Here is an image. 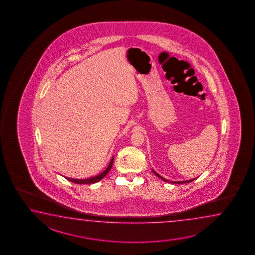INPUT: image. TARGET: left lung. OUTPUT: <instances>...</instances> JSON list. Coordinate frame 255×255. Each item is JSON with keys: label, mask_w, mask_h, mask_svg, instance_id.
Returning a JSON list of instances; mask_svg holds the SVG:
<instances>
[{"label": "left lung", "mask_w": 255, "mask_h": 255, "mask_svg": "<svg viewBox=\"0 0 255 255\" xmlns=\"http://www.w3.org/2000/svg\"><path fill=\"white\" fill-rule=\"evenodd\" d=\"M153 172H154V174H155L156 176H158L159 178L163 180V181H165V182H167V183H169V181L168 180L165 179V178H163L161 175H158L157 173H155L154 170H152ZM195 179H191V180H186V181H178V182H174V181H170V183H172V184H185V183H190V182H192V181H194Z\"/></svg>", "instance_id": "obj_1"}]
</instances>
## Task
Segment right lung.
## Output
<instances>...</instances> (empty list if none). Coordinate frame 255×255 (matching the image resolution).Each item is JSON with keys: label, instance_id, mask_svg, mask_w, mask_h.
Returning a JSON list of instances; mask_svg holds the SVG:
<instances>
[{"label": "right lung", "instance_id": "right-lung-1", "mask_svg": "<svg viewBox=\"0 0 255 255\" xmlns=\"http://www.w3.org/2000/svg\"><path fill=\"white\" fill-rule=\"evenodd\" d=\"M113 161H114V157H112V158H111L110 165H109V166L106 168L105 171H104V172H102V173L100 174V175H97V176H93V177L87 178V179H73V178H69V177H65V178L66 179H68L69 181H70V182H73V183H75V184H80V185L94 184V183H97V182H99V181L102 179V178H103V177H104V176H105V175L110 172V169H111V167H112V165H113Z\"/></svg>", "mask_w": 255, "mask_h": 255}]
</instances>
